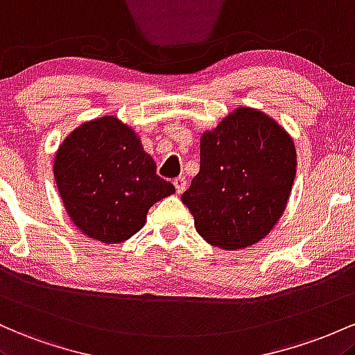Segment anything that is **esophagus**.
<instances>
[{
  "label": "esophagus",
  "mask_w": 355,
  "mask_h": 355,
  "mask_svg": "<svg viewBox=\"0 0 355 355\" xmlns=\"http://www.w3.org/2000/svg\"><path fill=\"white\" fill-rule=\"evenodd\" d=\"M174 188H176L178 194H182L186 189V178H178L174 179Z\"/></svg>",
  "instance_id": "obj_1"
}]
</instances>
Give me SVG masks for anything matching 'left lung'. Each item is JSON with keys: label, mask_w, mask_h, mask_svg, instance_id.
<instances>
[{"label": "left lung", "mask_w": 355, "mask_h": 355, "mask_svg": "<svg viewBox=\"0 0 355 355\" xmlns=\"http://www.w3.org/2000/svg\"><path fill=\"white\" fill-rule=\"evenodd\" d=\"M199 173L181 201L202 240L234 252L263 240L286 208L297 171L293 139L275 119L238 107L199 139Z\"/></svg>", "instance_id": "8db88e82"}]
</instances>
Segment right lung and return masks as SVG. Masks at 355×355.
<instances>
[{
    "instance_id": "add662e5",
    "label": "right lung",
    "mask_w": 355,
    "mask_h": 355,
    "mask_svg": "<svg viewBox=\"0 0 355 355\" xmlns=\"http://www.w3.org/2000/svg\"><path fill=\"white\" fill-rule=\"evenodd\" d=\"M53 176L71 223L85 236L122 243L144 226L154 202L174 193L130 125L114 115L83 122L53 159Z\"/></svg>"
}]
</instances>
